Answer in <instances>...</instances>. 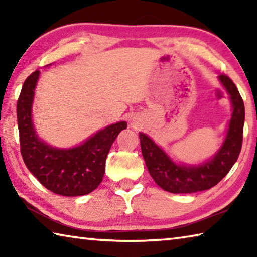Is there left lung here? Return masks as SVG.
<instances>
[{
    "label": "left lung",
    "instance_id": "left-lung-1",
    "mask_svg": "<svg viewBox=\"0 0 257 257\" xmlns=\"http://www.w3.org/2000/svg\"><path fill=\"white\" fill-rule=\"evenodd\" d=\"M219 80L231 99L232 115L223 144L210 161L199 165L177 164L149 136L139 134L142 154L150 175L169 193L188 194L212 188L228 175L240 153L245 122L243 101L228 76L220 75Z\"/></svg>",
    "mask_w": 257,
    "mask_h": 257
}]
</instances>
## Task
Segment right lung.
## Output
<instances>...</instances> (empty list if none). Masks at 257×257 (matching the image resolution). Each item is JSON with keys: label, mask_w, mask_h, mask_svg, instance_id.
I'll list each match as a JSON object with an SVG mask.
<instances>
[{"label": "right lung", "mask_w": 257, "mask_h": 257, "mask_svg": "<svg viewBox=\"0 0 257 257\" xmlns=\"http://www.w3.org/2000/svg\"><path fill=\"white\" fill-rule=\"evenodd\" d=\"M40 71L25 80L17 103L20 152L28 170L41 184L62 196H82L102 182L105 161L113 142L127 122L107 125L81 144L69 150L54 149L37 137L32 120V104Z\"/></svg>", "instance_id": "right-lung-1"}]
</instances>
